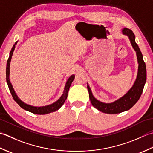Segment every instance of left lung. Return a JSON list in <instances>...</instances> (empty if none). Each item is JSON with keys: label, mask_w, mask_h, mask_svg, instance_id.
I'll list each match as a JSON object with an SVG mask.
<instances>
[{"label": "left lung", "mask_w": 153, "mask_h": 153, "mask_svg": "<svg viewBox=\"0 0 153 153\" xmlns=\"http://www.w3.org/2000/svg\"><path fill=\"white\" fill-rule=\"evenodd\" d=\"M123 35H126L129 37L131 44L134 50L136 52L137 59L138 63V71L137 77L128 92L123 96L118 98L116 100L111 103H105L98 100L92 94L88 84L87 83V88L89 93V98L92 105L103 113L109 114H119L121 112L129 110L135 105L141 96L143 88L146 80V65L143 59V55L138 45L135 42V36L131 30L128 28H123L121 30Z\"/></svg>", "instance_id": "left-lung-1"}]
</instances>
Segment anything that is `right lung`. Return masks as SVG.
Segmentation results:
<instances>
[{
  "mask_svg": "<svg viewBox=\"0 0 153 153\" xmlns=\"http://www.w3.org/2000/svg\"><path fill=\"white\" fill-rule=\"evenodd\" d=\"M17 43H18V41L15 42V43L14 44L13 47H12V48L10 52V55H9V57H8V59L7 61V70H6V77H7V82L8 84L9 90H10V92L11 93L12 97H13L14 100H15V102H16L22 108H23L24 110L28 111L30 112H32V113L35 114L45 115V114H48L49 113H51V112H53V111L58 110L63 105L65 100H66V99L67 98L68 90H69L71 84H72V82L74 79V76H74V74H72V75H71L69 77H68V79H67V82H66V84H65L63 94H62L61 97L59 98L54 103H53V104L48 105H44V106H33V105L26 104V103L24 102L22 100H21V99H20V98L18 97L17 94L16 93L15 90L13 88V86H12V83L10 82V61H11L12 55H13V52L14 51L15 46L17 44Z\"/></svg>",
  "mask_w": 153,
  "mask_h": 153,
  "instance_id": "1",
  "label": "right lung"
}]
</instances>
